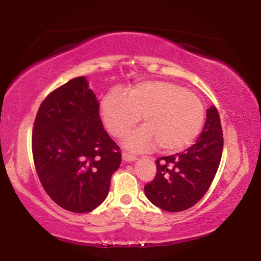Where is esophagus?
<instances>
[{"mask_svg":"<svg viewBox=\"0 0 261 261\" xmlns=\"http://www.w3.org/2000/svg\"><path fill=\"white\" fill-rule=\"evenodd\" d=\"M122 159H123V161H125V162H132V161H136V156L135 155H131V154H129V153H122Z\"/></svg>","mask_w":261,"mask_h":261,"instance_id":"1","label":"esophagus"}]
</instances>
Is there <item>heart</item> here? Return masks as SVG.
Segmentation results:
<instances>
[{"label": "heart", "mask_w": 261, "mask_h": 261, "mask_svg": "<svg viewBox=\"0 0 261 261\" xmlns=\"http://www.w3.org/2000/svg\"><path fill=\"white\" fill-rule=\"evenodd\" d=\"M141 115L145 125L123 139L131 151H146L156 145L166 153L182 151L200 134L205 121L199 98L171 82H140L127 95L113 91L100 102L101 120L117 138L129 132Z\"/></svg>", "instance_id": "b5f03b06"}]
</instances>
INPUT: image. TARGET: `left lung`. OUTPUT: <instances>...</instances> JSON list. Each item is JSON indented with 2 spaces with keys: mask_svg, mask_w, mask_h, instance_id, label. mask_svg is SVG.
<instances>
[{
  "mask_svg": "<svg viewBox=\"0 0 261 261\" xmlns=\"http://www.w3.org/2000/svg\"><path fill=\"white\" fill-rule=\"evenodd\" d=\"M223 134L219 113L211 106L196 144L182 153L159 158L156 175L144 187L148 200L167 212L196 205L210 189L221 161Z\"/></svg>",
  "mask_w": 261,
  "mask_h": 261,
  "instance_id": "1",
  "label": "left lung"
}]
</instances>
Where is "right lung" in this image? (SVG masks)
<instances>
[{
	"mask_svg": "<svg viewBox=\"0 0 261 261\" xmlns=\"http://www.w3.org/2000/svg\"><path fill=\"white\" fill-rule=\"evenodd\" d=\"M32 153L43 189L62 208L87 213L102 204L121 152L103 129L99 102L85 77L71 79L42 101Z\"/></svg>",
	"mask_w": 261,
	"mask_h": 261,
	"instance_id": "obj_1",
	"label": "right lung"
}]
</instances>
